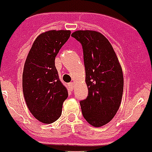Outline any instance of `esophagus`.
Segmentation results:
<instances>
[{
  "label": "esophagus",
  "mask_w": 152,
  "mask_h": 152,
  "mask_svg": "<svg viewBox=\"0 0 152 152\" xmlns=\"http://www.w3.org/2000/svg\"><path fill=\"white\" fill-rule=\"evenodd\" d=\"M68 87H69L70 89L72 91V90H73V88H74V83L73 82L69 83V84H68Z\"/></svg>",
  "instance_id": "esophagus-1"
}]
</instances>
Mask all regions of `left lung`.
Here are the masks:
<instances>
[{"instance_id":"1","label":"left lung","mask_w":152,"mask_h":152,"mask_svg":"<svg viewBox=\"0 0 152 152\" xmlns=\"http://www.w3.org/2000/svg\"><path fill=\"white\" fill-rule=\"evenodd\" d=\"M72 37L83 48L88 96L80 101L84 119L95 127L110 121L117 113L123 92L121 65L109 40L99 32L77 30Z\"/></svg>"}]
</instances>
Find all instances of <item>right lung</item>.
Here are the masks:
<instances>
[{
	"mask_svg": "<svg viewBox=\"0 0 152 152\" xmlns=\"http://www.w3.org/2000/svg\"><path fill=\"white\" fill-rule=\"evenodd\" d=\"M71 35L70 30H49L36 39L24 64L23 91L33 116L49 124L60 117L68 96L60 81L55 58Z\"/></svg>",
	"mask_w": 152,
	"mask_h": 152,
	"instance_id": "obj_1",
	"label": "right lung"
}]
</instances>
